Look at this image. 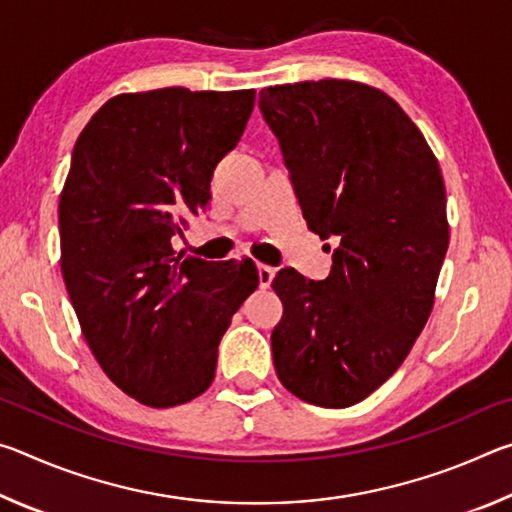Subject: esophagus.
I'll return each instance as SVG.
<instances>
[{"label":"esophagus","mask_w":512,"mask_h":512,"mask_svg":"<svg viewBox=\"0 0 512 512\" xmlns=\"http://www.w3.org/2000/svg\"><path fill=\"white\" fill-rule=\"evenodd\" d=\"M257 275H259V287L268 289V287H271L273 277H275V268L266 266V264H257Z\"/></svg>","instance_id":"obj_1"}]
</instances>
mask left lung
Segmentation results:
<instances>
[{
	"label": "left lung",
	"mask_w": 512,
	"mask_h": 512,
	"mask_svg": "<svg viewBox=\"0 0 512 512\" xmlns=\"http://www.w3.org/2000/svg\"><path fill=\"white\" fill-rule=\"evenodd\" d=\"M259 108L307 228L339 241L327 280L273 277L275 372L300 400L345 409L402 366L431 314L449 246L445 180L420 128L372 85H273Z\"/></svg>",
	"instance_id": "obj_1"
}]
</instances>
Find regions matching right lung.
Segmentation results:
<instances>
[{
	"label": "right lung",
	"instance_id": "right-lung-1",
	"mask_svg": "<svg viewBox=\"0 0 512 512\" xmlns=\"http://www.w3.org/2000/svg\"><path fill=\"white\" fill-rule=\"evenodd\" d=\"M253 106L255 90L117 94L74 146L60 271L101 370L153 409L210 388L221 336L259 284L253 259L205 262L171 244L210 205L212 173Z\"/></svg>",
	"mask_w": 512,
	"mask_h": 512
}]
</instances>
